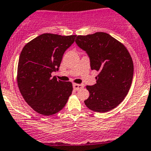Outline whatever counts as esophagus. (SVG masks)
<instances>
[{
  "mask_svg": "<svg viewBox=\"0 0 151 151\" xmlns=\"http://www.w3.org/2000/svg\"><path fill=\"white\" fill-rule=\"evenodd\" d=\"M83 84H73V88L76 90H81V89L83 88Z\"/></svg>",
  "mask_w": 151,
  "mask_h": 151,
  "instance_id": "obj_1",
  "label": "esophagus"
}]
</instances>
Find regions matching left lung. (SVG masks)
Instances as JSON below:
<instances>
[{"instance_id":"obj_1","label":"left lung","mask_w":151,"mask_h":151,"mask_svg":"<svg viewBox=\"0 0 151 151\" xmlns=\"http://www.w3.org/2000/svg\"><path fill=\"white\" fill-rule=\"evenodd\" d=\"M77 45L86 51L91 70L98 71L96 84L86 86L90 96L84 104L90 110L106 113L117 107L128 93L133 63L125 46L105 32L78 35Z\"/></svg>"}]
</instances>
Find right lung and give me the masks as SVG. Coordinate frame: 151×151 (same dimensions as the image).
I'll list each match as a JSON object with an SVG mask.
<instances>
[{
    "label": "right lung",
    "mask_w": 151,
    "mask_h": 151,
    "mask_svg": "<svg viewBox=\"0 0 151 151\" xmlns=\"http://www.w3.org/2000/svg\"><path fill=\"white\" fill-rule=\"evenodd\" d=\"M76 35L44 33L27 43L19 57L18 88L26 102L35 112L51 116L62 110L73 91L70 81L57 80L63 55Z\"/></svg>",
    "instance_id": "1"
}]
</instances>
